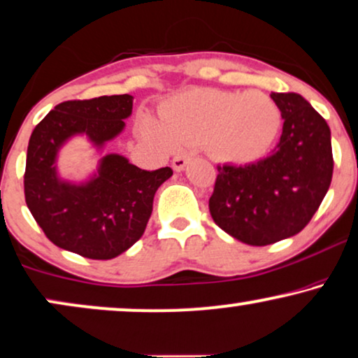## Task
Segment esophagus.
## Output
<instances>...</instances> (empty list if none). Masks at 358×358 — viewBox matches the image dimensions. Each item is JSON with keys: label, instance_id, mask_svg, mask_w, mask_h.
Here are the masks:
<instances>
[{"label": "esophagus", "instance_id": "34e87169", "mask_svg": "<svg viewBox=\"0 0 358 358\" xmlns=\"http://www.w3.org/2000/svg\"><path fill=\"white\" fill-rule=\"evenodd\" d=\"M188 160H189L188 153H176L173 160H171V166H173L175 171H182L185 169V165L188 164Z\"/></svg>", "mask_w": 358, "mask_h": 358}]
</instances>
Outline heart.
<instances>
[{"label": "heart", "instance_id": "1", "mask_svg": "<svg viewBox=\"0 0 358 358\" xmlns=\"http://www.w3.org/2000/svg\"><path fill=\"white\" fill-rule=\"evenodd\" d=\"M282 112L278 102L257 90L194 89L176 97L164 120L143 114L142 138L162 150L176 143H203L208 155L223 164L259 160L279 137Z\"/></svg>", "mask_w": 358, "mask_h": 358}]
</instances>
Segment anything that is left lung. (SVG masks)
<instances>
[{"label": "left lung", "mask_w": 358, "mask_h": 358, "mask_svg": "<svg viewBox=\"0 0 358 358\" xmlns=\"http://www.w3.org/2000/svg\"><path fill=\"white\" fill-rule=\"evenodd\" d=\"M282 134L269 157L250 165H218L211 218L251 246L291 238L309 224L332 182L330 129L296 92H273Z\"/></svg>", "instance_id": "left-lung-1"}]
</instances>
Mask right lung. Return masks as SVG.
I'll list each match as a JSON object with an SVG mask.
<instances>
[{"label": "right lung", "instance_id": "1", "mask_svg": "<svg viewBox=\"0 0 358 358\" xmlns=\"http://www.w3.org/2000/svg\"><path fill=\"white\" fill-rule=\"evenodd\" d=\"M134 97L102 96L57 103L31 134L24 198L31 215L56 246L89 259H112L142 238L153 196L173 175L170 166L147 171L122 155H106L99 175L85 185L61 182L59 148L76 134L102 147L124 129Z\"/></svg>", "mask_w": 358, "mask_h": 358}]
</instances>
